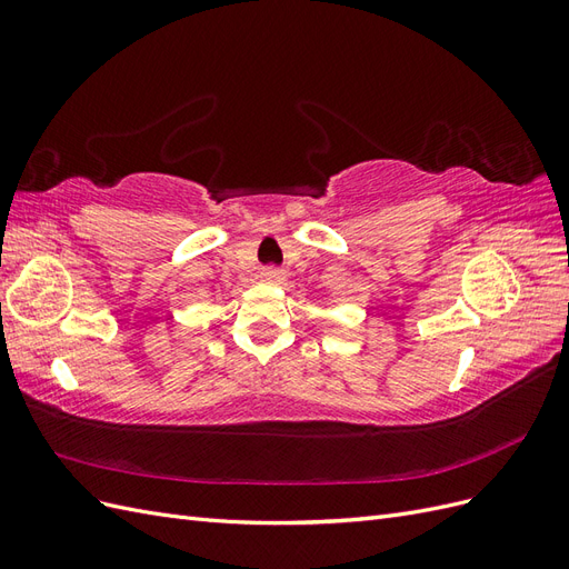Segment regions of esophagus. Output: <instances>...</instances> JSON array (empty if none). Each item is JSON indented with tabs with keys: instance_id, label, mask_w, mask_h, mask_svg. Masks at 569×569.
<instances>
[{
	"instance_id": "34e87169",
	"label": "esophagus",
	"mask_w": 569,
	"mask_h": 569,
	"mask_svg": "<svg viewBox=\"0 0 569 569\" xmlns=\"http://www.w3.org/2000/svg\"><path fill=\"white\" fill-rule=\"evenodd\" d=\"M261 278H263L268 284H284L287 274H284V270H280V268H263Z\"/></svg>"
}]
</instances>
